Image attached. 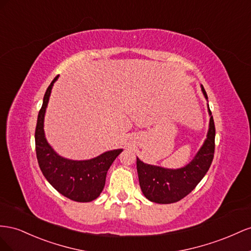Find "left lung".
Instances as JSON below:
<instances>
[{
  "mask_svg": "<svg viewBox=\"0 0 251 251\" xmlns=\"http://www.w3.org/2000/svg\"><path fill=\"white\" fill-rule=\"evenodd\" d=\"M201 87L205 98L208 99L203 85ZM208 111L210 122L207 139L188 165L178 169H167L149 165L137 159L141 189L149 201L159 204H170L180 201L196 188L208 171L213 160L216 137V127L209 107Z\"/></svg>",
  "mask_w": 251,
  "mask_h": 251,
  "instance_id": "8db88e82",
  "label": "left lung"
}]
</instances>
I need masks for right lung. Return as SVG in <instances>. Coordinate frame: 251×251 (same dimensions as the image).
<instances>
[{
	"label": "right lung",
	"mask_w": 251,
	"mask_h": 251,
	"mask_svg": "<svg viewBox=\"0 0 251 251\" xmlns=\"http://www.w3.org/2000/svg\"><path fill=\"white\" fill-rule=\"evenodd\" d=\"M58 77L56 75L48 86L39 111L34 132L38 163L46 180L61 195L75 202H91L102 192L107 171L123 149L110 150L86 161L64 159L54 151L46 141L43 127L50 92Z\"/></svg>",
	"instance_id": "right-lung-1"
}]
</instances>
